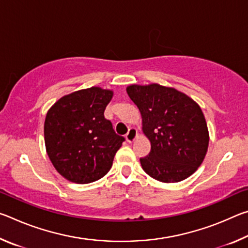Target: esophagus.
Wrapping results in <instances>:
<instances>
[{
    "label": "esophagus",
    "instance_id": "obj_1",
    "mask_svg": "<svg viewBox=\"0 0 248 248\" xmlns=\"http://www.w3.org/2000/svg\"><path fill=\"white\" fill-rule=\"evenodd\" d=\"M138 136V131L137 129L134 128H130L128 133L125 134V140H127V142H129V143H131V142L134 141V139H136Z\"/></svg>",
    "mask_w": 248,
    "mask_h": 248
}]
</instances>
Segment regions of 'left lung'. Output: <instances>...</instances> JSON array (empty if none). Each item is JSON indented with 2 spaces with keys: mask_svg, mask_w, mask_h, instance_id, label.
Here are the masks:
<instances>
[{
  "mask_svg": "<svg viewBox=\"0 0 248 248\" xmlns=\"http://www.w3.org/2000/svg\"><path fill=\"white\" fill-rule=\"evenodd\" d=\"M130 99L139 108L142 130L151 142L142 169L162 183L186 179L203 162L209 131L203 112L194 99L159 84L130 85Z\"/></svg>",
  "mask_w": 248,
  "mask_h": 248,
  "instance_id": "8db88e82",
  "label": "left lung"
}]
</instances>
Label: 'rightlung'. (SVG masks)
<instances>
[{
    "label": "right lung",
    "mask_w": 248,
    "mask_h": 248,
    "mask_svg": "<svg viewBox=\"0 0 248 248\" xmlns=\"http://www.w3.org/2000/svg\"><path fill=\"white\" fill-rule=\"evenodd\" d=\"M114 92L100 87L79 90L61 97L45 120L47 154L58 173L77 184L106 175L124 141L104 111Z\"/></svg>",
    "instance_id": "obj_1"
}]
</instances>
